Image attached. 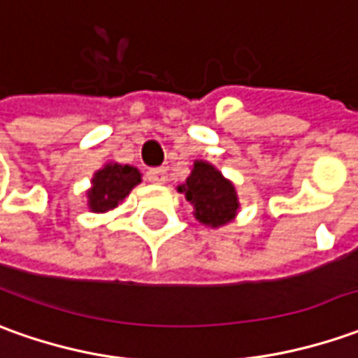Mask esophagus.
I'll list each match as a JSON object with an SVG mask.
<instances>
[{
  "label": "esophagus",
  "mask_w": 358,
  "mask_h": 358,
  "mask_svg": "<svg viewBox=\"0 0 358 358\" xmlns=\"http://www.w3.org/2000/svg\"><path fill=\"white\" fill-rule=\"evenodd\" d=\"M147 180L152 184H166V180H169L166 169H150L147 172Z\"/></svg>",
  "instance_id": "obj_1"
}]
</instances>
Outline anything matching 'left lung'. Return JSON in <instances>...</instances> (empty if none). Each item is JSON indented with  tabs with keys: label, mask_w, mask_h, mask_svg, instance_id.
Segmentation results:
<instances>
[{
	"label": "left lung",
	"mask_w": 358,
	"mask_h": 358,
	"mask_svg": "<svg viewBox=\"0 0 358 358\" xmlns=\"http://www.w3.org/2000/svg\"><path fill=\"white\" fill-rule=\"evenodd\" d=\"M186 199L194 206V215L208 227H221L235 220L239 198L235 186L220 170L206 160H196L186 184L178 186Z\"/></svg>",
	"instance_id": "1"
}]
</instances>
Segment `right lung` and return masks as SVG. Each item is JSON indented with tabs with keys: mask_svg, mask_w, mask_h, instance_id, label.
<instances>
[{
	"mask_svg": "<svg viewBox=\"0 0 358 358\" xmlns=\"http://www.w3.org/2000/svg\"><path fill=\"white\" fill-rule=\"evenodd\" d=\"M141 182V172L129 164L109 162L101 170H97L92 178V188L87 189V206L96 213L117 208L129 192Z\"/></svg>",
	"mask_w": 358,
	"mask_h": 358,
	"instance_id": "right-lung-1",
	"label": "right lung"
}]
</instances>
